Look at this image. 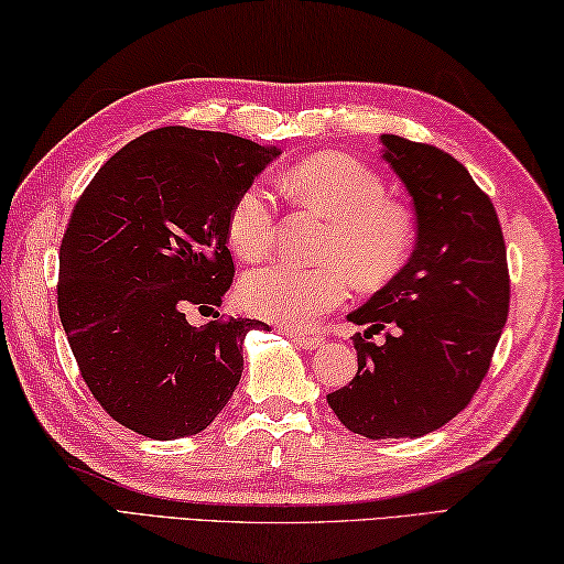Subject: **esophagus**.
Listing matches in <instances>:
<instances>
[{"label": "esophagus", "mask_w": 564, "mask_h": 564, "mask_svg": "<svg viewBox=\"0 0 564 564\" xmlns=\"http://www.w3.org/2000/svg\"><path fill=\"white\" fill-rule=\"evenodd\" d=\"M289 337L297 344V346H303L305 351H315V349H319L322 346V339L319 334H315V332H303V329H289Z\"/></svg>", "instance_id": "obj_1"}]
</instances>
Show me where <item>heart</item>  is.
<instances>
[{
    "label": "heart",
    "mask_w": 564,
    "mask_h": 564,
    "mask_svg": "<svg viewBox=\"0 0 564 564\" xmlns=\"http://www.w3.org/2000/svg\"><path fill=\"white\" fill-rule=\"evenodd\" d=\"M281 188L297 206L329 218L319 254L329 261L297 267L271 261L239 281V303L259 317L307 327L344 303L351 275L378 285L398 273L414 249V223L404 206L386 198L382 178L349 154L325 152L293 164ZM275 206L271 194L249 184L227 213V242L239 259H259L271 247Z\"/></svg>",
    "instance_id": "obj_1"
}]
</instances>
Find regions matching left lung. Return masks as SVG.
<instances>
[{
  "mask_svg": "<svg viewBox=\"0 0 564 564\" xmlns=\"http://www.w3.org/2000/svg\"><path fill=\"white\" fill-rule=\"evenodd\" d=\"M410 191L416 247L398 275L349 315L356 378L327 394L366 438H416L448 424L487 376L509 315L507 247L497 210L465 166L426 142L380 135ZM388 328L380 347L370 333Z\"/></svg>",
  "mask_w": 564,
  "mask_h": 564,
  "instance_id": "1",
  "label": "left lung"
}]
</instances>
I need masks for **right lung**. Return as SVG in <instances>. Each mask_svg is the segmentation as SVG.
<instances>
[{
  "instance_id": "1",
  "label": "right lung",
  "mask_w": 564,
  "mask_h": 564,
  "mask_svg": "<svg viewBox=\"0 0 564 564\" xmlns=\"http://www.w3.org/2000/svg\"><path fill=\"white\" fill-rule=\"evenodd\" d=\"M279 150L166 126L128 142L72 208L59 245L57 313L104 412L158 441L194 436L242 378L259 319L191 327L235 279L227 213Z\"/></svg>"
}]
</instances>
